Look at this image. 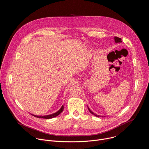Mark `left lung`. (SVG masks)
I'll use <instances>...</instances> for the list:
<instances>
[{
    "label": "left lung",
    "mask_w": 149,
    "mask_h": 149,
    "mask_svg": "<svg viewBox=\"0 0 149 149\" xmlns=\"http://www.w3.org/2000/svg\"><path fill=\"white\" fill-rule=\"evenodd\" d=\"M114 40H115V42L116 43H118V42H122V39L120 38H119V37H114ZM88 110H89V111L92 114V115H95V116H96V117H100V115H97L96 114H95V113H94L93 112H92L91 111V109L88 107Z\"/></svg>",
    "instance_id": "left-lung-1"
}]
</instances>
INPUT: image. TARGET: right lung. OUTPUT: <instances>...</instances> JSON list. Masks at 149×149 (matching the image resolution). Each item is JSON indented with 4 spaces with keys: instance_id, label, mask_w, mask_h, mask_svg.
I'll return each mask as SVG.
<instances>
[{
    "instance_id": "right-lung-1",
    "label": "right lung",
    "mask_w": 149,
    "mask_h": 149,
    "mask_svg": "<svg viewBox=\"0 0 149 149\" xmlns=\"http://www.w3.org/2000/svg\"><path fill=\"white\" fill-rule=\"evenodd\" d=\"M64 110V106L63 105L61 108L56 112L53 113V114H50V115H43V116H39V115H33L34 116L36 117V118H43V119H51V118H53L54 117L57 116L58 115H59Z\"/></svg>"
}]
</instances>
